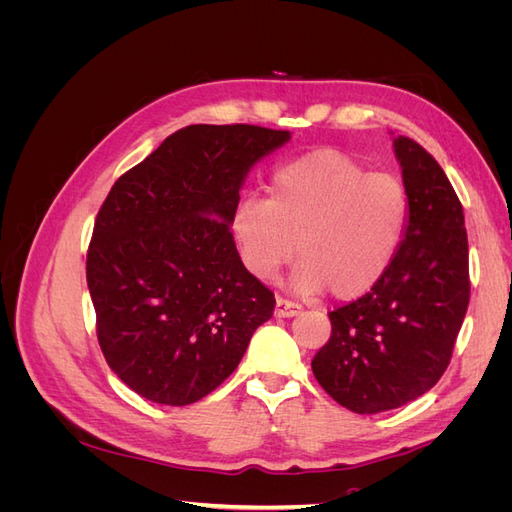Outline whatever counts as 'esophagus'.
<instances>
[{
    "mask_svg": "<svg viewBox=\"0 0 512 512\" xmlns=\"http://www.w3.org/2000/svg\"><path fill=\"white\" fill-rule=\"evenodd\" d=\"M297 314H301V305L277 297V301H275V316L277 318H292Z\"/></svg>",
    "mask_w": 512,
    "mask_h": 512,
    "instance_id": "34e87169",
    "label": "esophagus"
}]
</instances>
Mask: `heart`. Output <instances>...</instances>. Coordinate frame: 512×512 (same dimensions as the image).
<instances>
[{
	"label": "heart",
	"mask_w": 512,
	"mask_h": 512,
	"mask_svg": "<svg viewBox=\"0 0 512 512\" xmlns=\"http://www.w3.org/2000/svg\"><path fill=\"white\" fill-rule=\"evenodd\" d=\"M406 220L408 196L395 177L367 173L344 151L316 149L275 168L269 198H241L230 228L258 280H273L297 245L292 288L352 301L389 271Z\"/></svg>",
	"instance_id": "obj_1"
}]
</instances>
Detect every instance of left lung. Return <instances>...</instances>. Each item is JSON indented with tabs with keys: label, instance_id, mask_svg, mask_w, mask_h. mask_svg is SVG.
<instances>
[{
	"label": "left lung",
	"instance_id": "8db88e82",
	"mask_svg": "<svg viewBox=\"0 0 512 512\" xmlns=\"http://www.w3.org/2000/svg\"><path fill=\"white\" fill-rule=\"evenodd\" d=\"M408 226L382 280L329 314L331 337L312 361L339 406L376 414L427 393L451 363L470 303L463 207L442 166L408 136L393 141Z\"/></svg>",
	"mask_w": 512,
	"mask_h": 512
}]
</instances>
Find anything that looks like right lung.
Listing matches in <instances>:
<instances>
[{
  "label": "right lung",
  "mask_w": 512,
  "mask_h": 512,
  "mask_svg": "<svg viewBox=\"0 0 512 512\" xmlns=\"http://www.w3.org/2000/svg\"><path fill=\"white\" fill-rule=\"evenodd\" d=\"M288 141L286 130L196 123L108 192L87 286L104 359L134 393L194 404L237 369L273 316V292L243 267L230 218L250 168Z\"/></svg>",
  "instance_id": "right-lung-1"
}]
</instances>
